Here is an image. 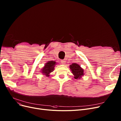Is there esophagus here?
<instances>
[{"label": "esophagus", "instance_id": "34e87169", "mask_svg": "<svg viewBox=\"0 0 121 121\" xmlns=\"http://www.w3.org/2000/svg\"><path fill=\"white\" fill-rule=\"evenodd\" d=\"M61 62L62 64H65V63H66L65 60H61Z\"/></svg>", "mask_w": 121, "mask_h": 121}]
</instances>
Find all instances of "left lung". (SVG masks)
Listing matches in <instances>:
<instances>
[{
	"mask_svg": "<svg viewBox=\"0 0 121 121\" xmlns=\"http://www.w3.org/2000/svg\"><path fill=\"white\" fill-rule=\"evenodd\" d=\"M69 69L74 75V78L76 79H80L84 75V69L77 63H73L69 65Z\"/></svg>",
	"mask_w": 121,
	"mask_h": 121,
	"instance_id": "8db88e82",
	"label": "left lung"
}]
</instances>
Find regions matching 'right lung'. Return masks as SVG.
Here are the masks:
<instances>
[{"label":"right lung","mask_w":121,"mask_h":121,"mask_svg":"<svg viewBox=\"0 0 121 121\" xmlns=\"http://www.w3.org/2000/svg\"><path fill=\"white\" fill-rule=\"evenodd\" d=\"M56 64V62L54 61H49L46 63L43 67L41 69V72L43 75H45L46 77H49L50 73L54 70L55 66Z\"/></svg>","instance_id":"right-lung-1"}]
</instances>
